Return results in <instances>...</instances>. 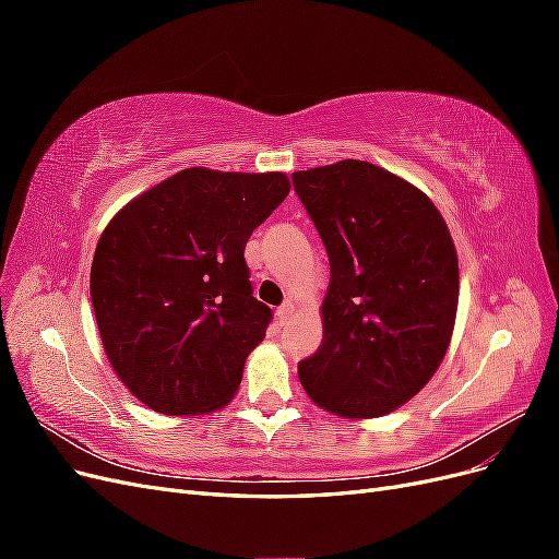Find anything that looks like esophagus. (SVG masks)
<instances>
[{
  "instance_id": "obj_1",
  "label": "esophagus",
  "mask_w": 559,
  "mask_h": 559,
  "mask_svg": "<svg viewBox=\"0 0 559 559\" xmlns=\"http://www.w3.org/2000/svg\"><path fill=\"white\" fill-rule=\"evenodd\" d=\"M292 314H294V306H292V302H284V306L277 310V321H280V326H282V324H286V321L292 319Z\"/></svg>"
}]
</instances>
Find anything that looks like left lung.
<instances>
[{"label":"left lung","instance_id":"obj_1","mask_svg":"<svg viewBox=\"0 0 559 559\" xmlns=\"http://www.w3.org/2000/svg\"><path fill=\"white\" fill-rule=\"evenodd\" d=\"M329 253L324 341L298 364L308 396L335 415L380 417L441 366L456 317L460 265L433 202L366 160L294 173Z\"/></svg>","mask_w":559,"mask_h":559}]
</instances>
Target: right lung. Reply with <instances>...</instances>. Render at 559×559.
Masks as SVG:
<instances>
[{
    "label": "right lung",
    "instance_id": "1",
    "mask_svg": "<svg viewBox=\"0 0 559 559\" xmlns=\"http://www.w3.org/2000/svg\"><path fill=\"white\" fill-rule=\"evenodd\" d=\"M282 173L189 167L118 212L97 242L91 298L121 382L163 415H202L238 392L273 319L245 247L289 195Z\"/></svg>",
    "mask_w": 559,
    "mask_h": 559
}]
</instances>
